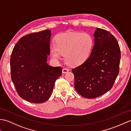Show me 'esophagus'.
Wrapping results in <instances>:
<instances>
[{"instance_id": "34e87169", "label": "esophagus", "mask_w": 131, "mask_h": 131, "mask_svg": "<svg viewBox=\"0 0 131 131\" xmlns=\"http://www.w3.org/2000/svg\"><path fill=\"white\" fill-rule=\"evenodd\" d=\"M68 71H69V70H68V69L63 68V69H62V74H65V73H67Z\"/></svg>"}]
</instances>
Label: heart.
<instances>
[{
  "label": "heart",
  "instance_id": "b5f03b06",
  "mask_svg": "<svg viewBox=\"0 0 131 131\" xmlns=\"http://www.w3.org/2000/svg\"><path fill=\"white\" fill-rule=\"evenodd\" d=\"M56 46L50 47L52 57L60 60L63 54L65 62L71 66L79 65L89 57L93 47V37L87 33L69 31L60 33L55 39Z\"/></svg>",
  "mask_w": 131,
  "mask_h": 131
}]
</instances>
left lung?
<instances>
[{
    "instance_id": "obj_1",
    "label": "left lung",
    "mask_w": 131,
    "mask_h": 131,
    "mask_svg": "<svg viewBox=\"0 0 131 131\" xmlns=\"http://www.w3.org/2000/svg\"><path fill=\"white\" fill-rule=\"evenodd\" d=\"M90 55L73 69L75 88L86 98H96L111 89L119 73L121 50L118 41L110 32L96 28Z\"/></svg>"
}]
</instances>
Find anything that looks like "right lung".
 Masks as SVG:
<instances>
[{"mask_svg":"<svg viewBox=\"0 0 131 131\" xmlns=\"http://www.w3.org/2000/svg\"><path fill=\"white\" fill-rule=\"evenodd\" d=\"M51 32L46 29L22 37L10 56L11 78L18 95L27 101L42 103L49 99L61 67L47 63Z\"/></svg>","mask_w":131,"mask_h":131,"instance_id":"obj_1","label":"right lung"}]
</instances>
